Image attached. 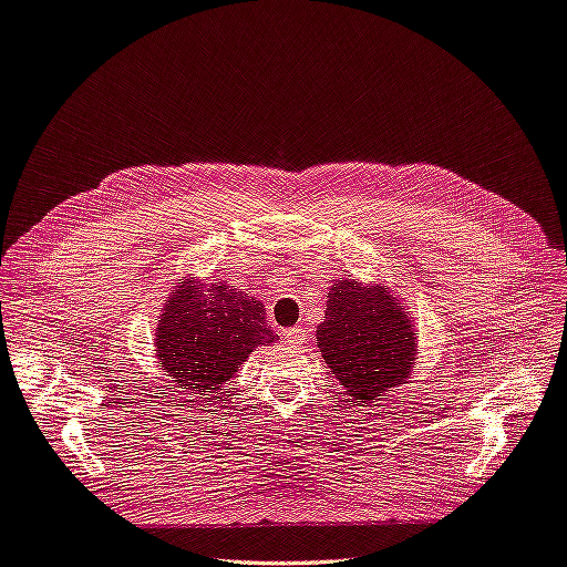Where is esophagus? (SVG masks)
<instances>
[{
    "instance_id": "1",
    "label": "esophagus",
    "mask_w": 567,
    "mask_h": 567,
    "mask_svg": "<svg viewBox=\"0 0 567 567\" xmlns=\"http://www.w3.org/2000/svg\"><path fill=\"white\" fill-rule=\"evenodd\" d=\"M305 337H307V330L302 328V326H298V328H290V330H284V339L288 341V343H302L305 341Z\"/></svg>"
}]
</instances>
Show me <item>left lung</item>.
I'll return each instance as SVG.
<instances>
[{
    "instance_id": "8db88e82",
    "label": "left lung",
    "mask_w": 567,
    "mask_h": 567,
    "mask_svg": "<svg viewBox=\"0 0 567 567\" xmlns=\"http://www.w3.org/2000/svg\"><path fill=\"white\" fill-rule=\"evenodd\" d=\"M411 313L385 284L341 279L330 286L328 309L316 328L322 360L334 371L341 394L353 403L390 396L409 383L417 360V337Z\"/></svg>"
}]
</instances>
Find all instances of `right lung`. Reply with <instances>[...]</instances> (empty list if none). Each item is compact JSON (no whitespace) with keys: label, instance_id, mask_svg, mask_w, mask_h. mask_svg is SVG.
I'll use <instances>...</instances> for the list:
<instances>
[{"label":"right lung","instance_id":"obj_1","mask_svg":"<svg viewBox=\"0 0 567 567\" xmlns=\"http://www.w3.org/2000/svg\"><path fill=\"white\" fill-rule=\"evenodd\" d=\"M262 316V302L245 290L182 277L158 313L156 360L182 394L209 399L235 379L258 346L277 341Z\"/></svg>","mask_w":567,"mask_h":567}]
</instances>
